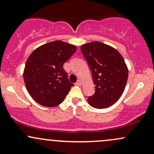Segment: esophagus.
<instances>
[{
    "label": "esophagus",
    "instance_id": "1",
    "mask_svg": "<svg viewBox=\"0 0 154 154\" xmlns=\"http://www.w3.org/2000/svg\"><path fill=\"white\" fill-rule=\"evenodd\" d=\"M75 85H82V82H81V80H79V79H78V80L77 81V82H76V83H75Z\"/></svg>",
    "mask_w": 154,
    "mask_h": 154
}]
</instances>
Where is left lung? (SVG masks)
I'll return each mask as SVG.
<instances>
[{
	"label": "left lung",
	"instance_id": "obj_1",
	"mask_svg": "<svg viewBox=\"0 0 154 154\" xmlns=\"http://www.w3.org/2000/svg\"><path fill=\"white\" fill-rule=\"evenodd\" d=\"M91 69L95 85L94 95L88 102L95 109H106L122 95L128 77V69L122 55L113 47L94 41L80 47Z\"/></svg>",
	"mask_w": 154,
	"mask_h": 154
}]
</instances>
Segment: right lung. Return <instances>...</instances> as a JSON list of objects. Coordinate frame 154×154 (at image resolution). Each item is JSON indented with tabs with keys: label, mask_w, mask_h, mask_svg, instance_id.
I'll return each mask as SVG.
<instances>
[{
	"label": "right lung",
	"mask_w": 154,
	"mask_h": 154,
	"mask_svg": "<svg viewBox=\"0 0 154 154\" xmlns=\"http://www.w3.org/2000/svg\"><path fill=\"white\" fill-rule=\"evenodd\" d=\"M76 50L75 45L56 40L38 47L30 54L24 79L28 93L37 103L47 107L62 103L74 85L63 65Z\"/></svg>",
	"instance_id": "right-lung-1"
}]
</instances>
